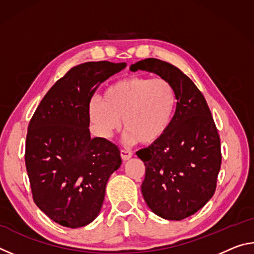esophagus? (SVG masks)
I'll return each mask as SVG.
<instances>
[{
  "label": "esophagus",
  "mask_w": 254,
  "mask_h": 254,
  "mask_svg": "<svg viewBox=\"0 0 254 254\" xmlns=\"http://www.w3.org/2000/svg\"><path fill=\"white\" fill-rule=\"evenodd\" d=\"M120 154H121V158L123 159L124 161L128 160L132 157V152L128 151V150H121V152H120Z\"/></svg>",
  "instance_id": "1"
}]
</instances>
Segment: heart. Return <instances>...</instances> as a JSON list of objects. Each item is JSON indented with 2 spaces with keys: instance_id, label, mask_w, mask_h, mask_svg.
<instances>
[{
  "instance_id": "obj_1",
  "label": "heart",
  "mask_w": 254,
  "mask_h": 254,
  "mask_svg": "<svg viewBox=\"0 0 254 254\" xmlns=\"http://www.w3.org/2000/svg\"><path fill=\"white\" fill-rule=\"evenodd\" d=\"M177 106V91L170 80L134 75L111 84L102 100H91L88 115L103 137L119 131L123 121L127 143L151 144L168 132Z\"/></svg>"
}]
</instances>
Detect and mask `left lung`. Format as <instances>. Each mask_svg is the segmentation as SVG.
Listing matches in <instances>:
<instances>
[{"instance_id":"left-lung-1","label":"left lung","mask_w":254,"mask_h":254,"mask_svg":"<svg viewBox=\"0 0 254 254\" xmlns=\"http://www.w3.org/2000/svg\"><path fill=\"white\" fill-rule=\"evenodd\" d=\"M170 80L178 95L168 132L136 156L144 162L141 191L149 208L165 220L180 221L212 198L221 169V141L205 97L177 67L156 58L131 65Z\"/></svg>"}]
</instances>
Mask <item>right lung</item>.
Listing matches in <instances>:
<instances>
[{
  "instance_id": "1",
  "label": "right lung",
  "mask_w": 254,
  "mask_h": 254,
  "mask_svg": "<svg viewBox=\"0 0 254 254\" xmlns=\"http://www.w3.org/2000/svg\"><path fill=\"white\" fill-rule=\"evenodd\" d=\"M126 63L76 66L42 98L28 127L25 167L36 205L58 224L77 229L100 214L110 176L122 160L104 137H91L88 104Z\"/></svg>"
}]
</instances>
